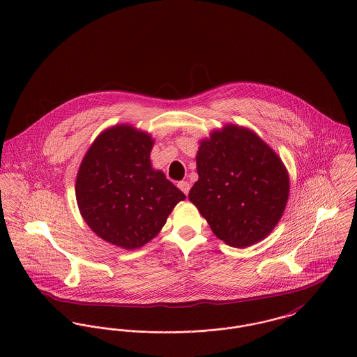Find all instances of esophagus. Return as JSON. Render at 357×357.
Listing matches in <instances>:
<instances>
[{"mask_svg":"<svg viewBox=\"0 0 357 357\" xmlns=\"http://www.w3.org/2000/svg\"><path fill=\"white\" fill-rule=\"evenodd\" d=\"M177 185H178V188H180L185 195H188L190 188H191V185H190V183H188V181H180Z\"/></svg>","mask_w":357,"mask_h":357,"instance_id":"obj_1","label":"esophagus"}]
</instances>
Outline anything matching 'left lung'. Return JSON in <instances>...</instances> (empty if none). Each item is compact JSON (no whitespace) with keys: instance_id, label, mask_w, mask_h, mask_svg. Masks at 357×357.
<instances>
[{"instance_id":"obj_1","label":"left lung","mask_w":357,"mask_h":357,"mask_svg":"<svg viewBox=\"0 0 357 357\" xmlns=\"http://www.w3.org/2000/svg\"><path fill=\"white\" fill-rule=\"evenodd\" d=\"M197 169L188 198L218 239L249 248L272 232L290 181L282 159L255 132L235 125L214 130L201 142Z\"/></svg>"}]
</instances>
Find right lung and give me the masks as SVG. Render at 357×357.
Here are the masks:
<instances>
[{"instance_id":"1","label":"right lung","mask_w":357,"mask_h":357,"mask_svg":"<svg viewBox=\"0 0 357 357\" xmlns=\"http://www.w3.org/2000/svg\"><path fill=\"white\" fill-rule=\"evenodd\" d=\"M153 140L129 125L104 130L82 159L75 197L102 241L133 250L155 238L185 195L150 160Z\"/></svg>"}]
</instances>
